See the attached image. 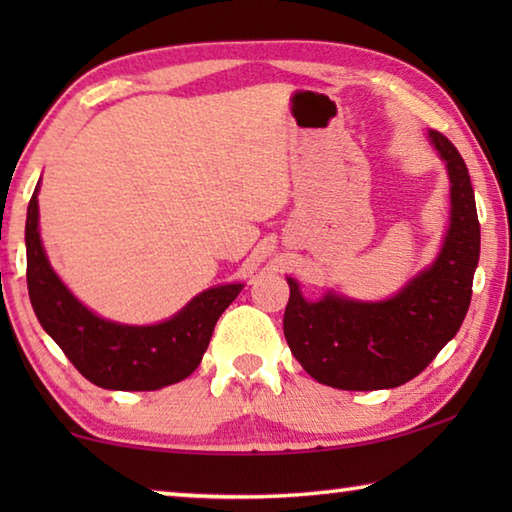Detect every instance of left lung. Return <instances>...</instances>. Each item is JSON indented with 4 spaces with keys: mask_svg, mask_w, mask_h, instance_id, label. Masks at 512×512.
Wrapping results in <instances>:
<instances>
[{
    "mask_svg": "<svg viewBox=\"0 0 512 512\" xmlns=\"http://www.w3.org/2000/svg\"><path fill=\"white\" fill-rule=\"evenodd\" d=\"M449 173V230L429 268L384 302H357L325 293L302 298L296 280L284 309V336L318 384L341 391H379L418 377L454 339L472 300L481 250L474 189L465 162L443 133L429 131Z\"/></svg>",
    "mask_w": 512,
    "mask_h": 512,
    "instance_id": "8db88e82",
    "label": "left lung"
}]
</instances>
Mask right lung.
Listing matches in <instances>:
<instances>
[{
	"label": "right lung",
	"instance_id": "obj_1",
	"mask_svg": "<svg viewBox=\"0 0 512 512\" xmlns=\"http://www.w3.org/2000/svg\"><path fill=\"white\" fill-rule=\"evenodd\" d=\"M38 189L27 210V284L33 311L81 375L108 391H158L198 368L214 325L244 284L207 289L158 325H121L81 305L49 266L38 230Z\"/></svg>",
	"mask_w": 512,
	"mask_h": 512
}]
</instances>
